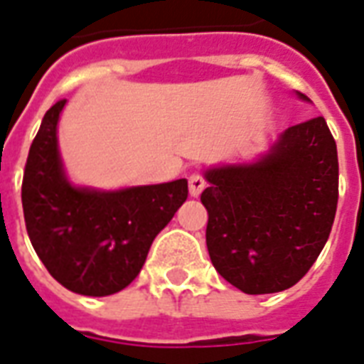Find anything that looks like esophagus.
I'll list each match as a JSON object with an SVG mask.
<instances>
[{"label":"esophagus","instance_id":"1","mask_svg":"<svg viewBox=\"0 0 364 364\" xmlns=\"http://www.w3.org/2000/svg\"><path fill=\"white\" fill-rule=\"evenodd\" d=\"M188 184H190V196L191 197H199V196H201V191L205 190L207 182H205V178H203V174L193 173V174H190V178H188Z\"/></svg>","mask_w":364,"mask_h":364}]
</instances>
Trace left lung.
Listing matches in <instances>:
<instances>
[{
  "mask_svg": "<svg viewBox=\"0 0 364 364\" xmlns=\"http://www.w3.org/2000/svg\"><path fill=\"white\" fill-rule=\"evenodd\" d=\"M205 178L210 186L201 203L216 272L245 294L296 284L336 214L338 151L325 117L289 127L260 161L208 168Z\"/></svg>",
  "mask_w": 364,
  "mask_h": 364,
  "instance_id": "8db88e82",
  "label": "left lung"
}]
</instances>
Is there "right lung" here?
Instances as JSON below:
<instances>
[{"mask_svg":"<svg viewBox=\"0 0 364 364\" xmlns=\"http://www.w3.org/2000/svg\"><path fill=\"white\" fill-rule=\"evenodd\" d=\"M64 104L47 109L28 154L22 178L28 237L62 287L109 296L140 273L156 235L188 199V180L119 191L72 186L56 142Z\"/></svg>","mask_w":364,"mask_h":364,"instance_id":"right-lung-1","label":"right lung"}]
</instances>
